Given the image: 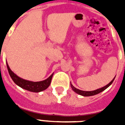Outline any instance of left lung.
Instances as JSON below:
<instances>
[{
	"label": "left lung",
	"mask_w": 125,
	"mask_h": 125,
	"mask_svg": "<svg viewBox=\"0 0 125 125\" xmlns=\"http://www.w3.org/2000/svg\"><path fill=\"white\" fill-rule=\"evenodd\" d=\"M115 78L113 79L112 81H111L108 84H107L106 85H105L104 87H101V88H99V89H97L96 90H94V91H82V90H80V89H77L76 87H74L72 83H71V87L73 89V90L74 91V92H76V93H78L79 95H82V96H84V97H89V96H93V95H97L98 93H101L102 91H103L104 90L108 88V87L110 86V85L112 83V82H114V80Z\"/></svg>",
	"instance_id": "obj_1"
}]
</instances>
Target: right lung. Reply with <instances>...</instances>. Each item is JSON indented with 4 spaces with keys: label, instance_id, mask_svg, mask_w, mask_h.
Wrapping results in <instances>:
<instances>
[{
    "label": "right lung",
    "instance_id": "add662e5",
    "mask_svg": "<svg viewBox=\"0 0 125 125\" xmlns=\"http://www.w3.org/2000/svg\"><path fill=\"white\" fill-rule=\"evenodd\" d=\"M6 65L9 74L10 75L13 81L22 89H26V90H28L29 91H32V92L38 93V92H40V91H42L46 89L51 84L53 73L46 80L40 81V82H32V81L24 80V79H22V78L19 77L17 75H16L11 70L7 63Z\"/></svg>",
    "mask_w": 125,
    "mask_h": 125
}]
</instances>
